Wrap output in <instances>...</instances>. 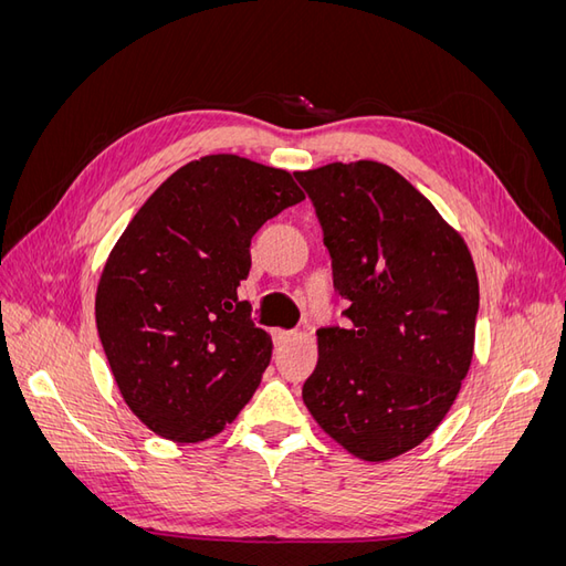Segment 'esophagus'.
Returning <instances> with one entry per match:
<instances>
[{
  "mask_svg": "<svg viewBox=\"0 0 566 566\" xmlns=\"http://www.w3.org/2000/svg\"><path fill=\"white\" fill-rule=\"evenodd\" d=\"M271 335H273V342H276V345H281V342H287L290 337H293V331H281V328H276Z\"/></svg>",
  "mask_w": 566,
  "mask_h": 566,
  "instance_id": "obj_1",
  "label": "esophagus"
}]
</instances>
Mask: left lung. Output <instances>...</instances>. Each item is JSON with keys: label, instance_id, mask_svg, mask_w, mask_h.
<instances>
[{"label": "left lung", "instance_id": "8db88e82", "mask_svg": "<svg viewBox=\"0 0 566 566\" xmlns=\"http://www.w3.org/2000/svg\"><path fill=\"white\" fill-rule=\"evenodd\" d=\"M295 179L312 198L347 328L318 335L302 399L325 434L380 462L416 449L449 413L474 352L472 254L389 165L331 163Z\"/></svg>", "mask_w": 566, "mask_h": 566}]
</instances>
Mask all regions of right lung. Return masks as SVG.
Returning a JSON list of instances; mask_svg holds the SVG:
<instances>
[{
  "instance_id": "1",
  "label": "right lung",
  "mask_w": 566,
  "mask_h": 566,
  "mask_svg": "<svg viewBox=\"0 0 566 566\" xmlns=\"http://www.w3.org/2000/svg\"><path fill=\"white\" fill-rule=\"evenodd\" d=\"M304 200L285 169L205 156L158 186L119 235L96 290V328L119 394L156 434H219L260 387L271 337L238 300L250 241Z\"/></svg>"
}]
</instances>
